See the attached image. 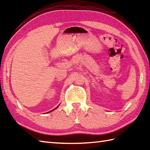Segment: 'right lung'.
<instances>
[{
    "instance_id": "add662e5",
    "label": "right lung",
    "mask_w": 150,
    "mask_h": 150,
    "mask_svg": "<svg viewBox=\"0 0 150 150\" xmlns=\"http://www.w3.org/2000/svg\"><path fill=\"white\" fill-rule=\"evenodd\" d=\"M57 107H58V106H57ZM55 108V109H54V110H55V109H56V108ZM49 112H50V111H49Z\"/></svg>"
}]
</instances>
